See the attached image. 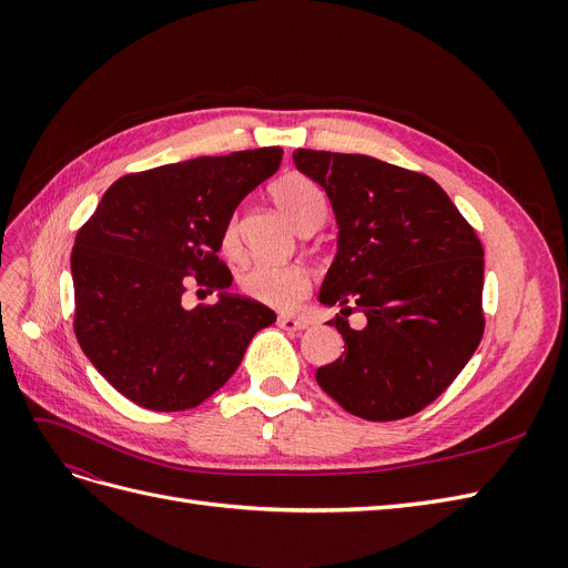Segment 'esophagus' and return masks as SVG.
Wrapping results in <instances>:
<instances>
[{
  "instance_id": "1",
  "label": "esophagus",
  "mask_w": 568,
  "mask_h": 568,
  "mask_svg": "<svg viewBox=\"0 0 568 568\" xmlns=\"http://www.w3.org/2000/svg\"><path fill=\"white\" fill-rule=\"evenodd\" d=\"M277 324L282 326L284 332H303V329H307V320H303V317H291V315H282L280 320H277Z\"/></svg>"
}]
</instances>
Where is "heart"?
Returning a JSON list of instances; mask_svg holds the SVG:
<instances>
[{
  "instance_id": "obj_1",
  "label": "heart",
  "mask_w": 568,
  "mask_h": 568,
  "mask_svg": "<svg viewBox=\"0 0 568 568\" xmlns=\"http://www.w3.org/2000/svg\"><path fill=\"white\" fill-rule=\"evenodd\" d=\"M270 199L288 220V225L301 234L320 227L329 211V201H326L322 186L298 173L274 180ZM239 248H242L239 222L236 217H230L222 227V251L236 255ZM239 291L257 303L277 307V311H291L307 296L311 277L298 265H251L239 274Z\"/></svg>"
}]
</instances>
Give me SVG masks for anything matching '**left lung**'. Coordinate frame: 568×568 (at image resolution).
<instances>
[{
	"label": "left lung",
	"mask_w": 568,
	"mask_h": 568,
	"mask_svg": "<svg viewBox=\"0 0 568 568\" xmlns=\"http://www.w3.org/2000/svg\"><path fill=\"white\" fill-rule=\"evenodd\" d=\"M294 163L332 201L338 253L320 301L346 341L320 388L355 417L417 415L448 388L484 338V246L443 189L363 153L298 149ZM351 312L368 324L353 331Z\"/></svg>",
	"instance_id": "1"
}]
</instances>
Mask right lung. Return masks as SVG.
Segmentation results:
<instances>
[{
    "instance_id": "1",
    "label": "right lung",
    "mask_w": 568,
    "mask_h": 568,
    "mask_svg": "<svg viewBox=\"0 0 568 568\" xmlns=\"http://www.w3.org/2000/svg\"><path fill=\"white\" fill-rule=\"evenodd\" d=\"M282 146L142 170L115 180L75 234L71 255L82 353L128 400L153 412L201 405L242 365L277 315L227 294L222 227L251 189L277 173ZM221 291L186 312V285Z\"/></svg>"
}]
</instances>
